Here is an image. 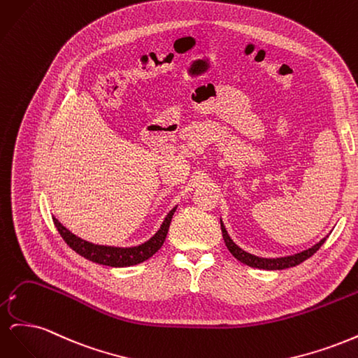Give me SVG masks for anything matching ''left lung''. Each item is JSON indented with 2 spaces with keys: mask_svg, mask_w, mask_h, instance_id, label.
I'll list each match as a JSON object with an SVG mask.
<instances>
[{
  "mask_svg": "<svg viewBox=\"0 0 358 358\" xmlns=\"http://www.w3.org/2000/svg\"><path fill=\"white\" fill-rule=\"evenodd\" d=\"M221 231H222V237H224V242L229 248V251L233 254L234 258L239 259L241 263L246 264V266H251V267H257V268H264V270H282V268H288V267H294L300 263L305 262L309 257H312L315 254L318 249L321 248V245L326 242V239H322L321 242H318L317 245H313L312 248L306 249V251L294 254V255H289V257H280V258H262V257H255L252 254H248L245 252L243 249H241L237 246L231 239L229 233H227L224 224L221 222Z\"/></svg>",
  "mask_w": 358,
  "mask_h": 358,
  "instance_id": "1",
  "label": "left lung"
}]
</instances>
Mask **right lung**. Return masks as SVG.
<instances>
[{
	"instance_id": "add662e5",
	"label": "right lung",
	"mask_w": 358,
	"mask_h": 358,
	"mask_svg": "<svg viewBox=\"0 0 358 358\" xmlns=\"http://www.w3.org/2000/svg\"><path fill=\"white\" fill-rule=\"evenodd\" d=\"M175 210L176 208L169 212L164 222L161 225V229L155 233V236L150 237L148 242L133 248H113V246L94 245L86 241H82L80 237L70 233L57 218H53V224H55L57 230L59 231L64 242H66L74 252H78L83 258L90 259L92 263L109 266V267H128V266H136L138 263L146 262L148 258L152 257L162 246V243H164L167 237L169 227H170L173 215H175Z\"/></svg>"
}]
</instances>
